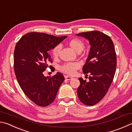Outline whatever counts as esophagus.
I'll return each instance as SVG.
<instances>
[{
  "mask_svg": "<svg viewBox=\"0 0 132 132\" xmlns=\"http://www.w3.org/2000/svg\"><path fill=\"white\" fill-rule=\"evenodd\" d=\"M65 78H66V80H68V81L71 80H72V79H73V78L71 77H70V76H66Z\"/></svg>",
  "mask_w": 132,
  "mask_h": 132,
  "instance_id": "obj_1",
  "label": "esophagus"
}]
</instances>
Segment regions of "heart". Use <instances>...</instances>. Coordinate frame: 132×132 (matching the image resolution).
Wrapping results in <instances>:
<instances>
[{"label": "heart", "mask_w": 132, "mask_h": 132, "mask_svg": "<svg viewBox=\"0 0 132 132\" xmlns=\"http://www.w3.org/2000/svg\"><path fill=\"white\" fill-rule=\"evenodd\" d=\"M68 45L71 47L74 51L77 53L81 52L84 48V43L82 40L77 38H73L68 42ZM61 50V45H56L52 50L51 53L54 58H57L59 55ZM80 64L76 62L74 63H66L62 65L60 69L63 73L68 74L69 75H73L76 71L80 68Z\"/></svg>", "instance_id": "1"}]
</instances>
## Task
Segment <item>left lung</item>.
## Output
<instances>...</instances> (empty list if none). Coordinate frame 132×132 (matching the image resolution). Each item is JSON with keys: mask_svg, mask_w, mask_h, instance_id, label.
Wrapping results in <instances>:
<instances>
[{"mask_svg": "<svg viewBox=\"0 0 132 132\" xmlns=\"http://www.w3.org/2000/svg\"><path fill=\"white\" fill-rule=\"evenodd\" d=\"M89 40L90 49L82 71L89 77L87 82L79 78L78 97L87 106H93L106 95L113 80L117 68V56L114 43L109 36L94 30L76 34Z\"/></svg>", "mask_w": 132, "mask_h": 132, "instance_id": "obj_1", "label": "left lung"}]
</instances>
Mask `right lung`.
<instances>
[{"label": "right lung", "mask_w": 132, "mask_h": 132, "mask_svg": "<svg viewBox=\"0 0 132 132\" xmlns=\"http://www.w3.org/2000/svg\"><path fill=\"white\" fill-rule=\"evenodd\" d=\"M66 37L30 32L23 36L15 45L14 69L16 80L25 94L38 106L45 107L52 103L64 80L61 73L50 77H45L43 72L48 63L52 62L48 51Z\"/></svg>", "instance_id": "obj_1"}]
</instances>
